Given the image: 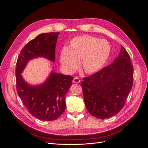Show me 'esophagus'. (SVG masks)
<instances>
[{"mask_svg":"<svg viewBox=\"0 0 148 148\" xmlns=\"http://www.w3.org/2000/svg\"><path fill=\"white\" fill-rule=\"evenodd\" d=\"M73 82L74 83H78L80 82V79L78 77H75L73 79Z\"/></svg>","mask_w":148,"mask_h":148,"instance_id":"esophagus-1","label":"esophagus"}]
</instances>
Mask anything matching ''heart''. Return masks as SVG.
I'll use <instances>...</instances> for the list:
<instances>
[{
  "mask_svg": "<svg viewBox=\"0 0 148 148\" xmlns=\"http://www.w3.org/2000/svg\"><path fill=\"white\" fill-rule=\"evenodd\" d=\"M110 53V46L106 40L84 34L71 39L69 47L62 49L60 59L62 67L69 73L77 70L81 60L84 72L93 74L104 66Z\"/></svg>",
  "mask_w": 148,
  "mask_h": 148,
  "instance_id": "b5f03b06",
  "label": "heart"
}]
</instances>
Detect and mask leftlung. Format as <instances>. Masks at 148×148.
I'll list each match as a JSON object with an SVG mask.
<instances>
[{"instance_id":"1","label":"left lung","mask_w":148,"mask_h":148,"mask_svg":"<svg viewBox=\"0 0 148 148\" xmlns=\"http://www.w3.org/2000/svg\"><path fill=\"white\" fill-rule=\"evenodd\" d=\"M133 82L130 58L121 46L119 55L112 64L83 78L82 87L89 113L103 119L119 112L125 104Z\"/></svg>"}]
</instances>
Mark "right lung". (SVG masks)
I'll list each match as a JSON object with an SVG mask.
<instances>
[{
  "label": "right lung",
  "mask_w": 148,
  "mask_h": 148,
  "mask_svg": "<svg viewBox=\"0 0 148 148\" xmlns=\"http://www.w3.org/2000/svg\"><path fill=\"white\" fill-rule=\"evenodd\" d=\"M59 33L39 34L21 49L16 64V91L29 112L38 119L51 121L59 118L65 109V95L73 78L52 72L47 81L39 86H30L20 75L26 64L35 57H43L54 62L56 46Z\"/></svg>",
  "instance_id": "obj_1"
}]
</instances>
